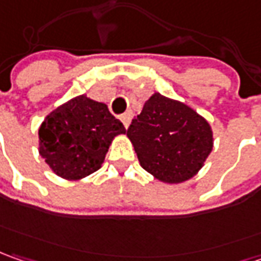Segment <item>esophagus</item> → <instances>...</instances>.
<instances>
[{
  "instance_id": "obj_1",
  "label": "esophagus",
  "mask_w": 261,
  "mask_h": 261,
  "mask_svg": "<svg viewBox=\"0 0 261 261\" xmlns=\"http://www.w3.org/2000/svg\"><path fill=\"white\" fill-rule=\"evenodd\" d=\"M131 118H133V113H131V111H127V113H124L121 115V121L125 128H128V125H130V122H131Z\"/></svg>"
}]
</instances>
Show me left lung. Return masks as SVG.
Wrapping results in <instances>:
<instances>
[{
    "label": "left lung",
    "mask_w": 261,
    "mask_h": 261,
    "mask_svg": "<svg viewBox=\"0 0 261 261\" xmlns=\"http://www.w3.org/2000/svg\"><path fill=\"white\" fill-rule=\"evenodd\" d=\"M141 167L165 184L196 175L214 146L211 125L186 103L153 94L127 130Z\"/></svg>",
    "instance_id": "obj_1"
}]
</instances>
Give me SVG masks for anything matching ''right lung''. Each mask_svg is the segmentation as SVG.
<instances>
[{
  "label": "right lung",
  "mask_w": 261,
  "mask_h": 261,
  "mask_svg": "<svg viewBox=\"0 0 261 261\" xmlns=\"http://www.w3.org/2000/svg\"><path fill=\"white\" fill-rule=\"evenodd\" d=\"M125 134L108 107L79 95L58 107L39 128V153L60 177L79 180L102 166L115 136Z\"/></svg>",
  "instance_id": "right-lung-1"
}]
</instances>
